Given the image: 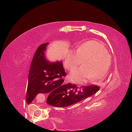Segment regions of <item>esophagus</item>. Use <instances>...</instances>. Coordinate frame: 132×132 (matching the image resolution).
<instances>
[{
  "label": "esophagus",
  "mask_w": 132,
  "mask_h": 132,
  "mask_svg": "<svg viewBox=\"0 0 132 132\" xmlns=\"http://www.w3.org/2000/svg\"><path fill=\"white\" fill-rule=\"evenodd\" d=\"M69 81H68V80H65L64 81V83L65 84H68V83H69Z\"/></svg>",
  "instance_id": "1"
}]
</instances>
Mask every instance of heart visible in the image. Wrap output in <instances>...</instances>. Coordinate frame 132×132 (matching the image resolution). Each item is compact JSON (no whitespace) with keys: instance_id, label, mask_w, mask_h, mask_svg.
Here are the masks:
<instances>
[{"instance_id":"obj_1","label":"heart","mask_w":132,"mask_h":132,"mask_svg":"<svg viewBox=\"0 0 132 132\" xmlns=\"http://www.w3.org/2000/svg\"><path fill=\"white\" fill-rule=\"evenodd\" d=\"M84 61L82 68L71 72L68 76L71 82L84 84L90 79L91 81H99L104 78L110 65V57L102 44L89 41L82 44L77 51H71L64 62L69 71L78 68Z\"/></svg>"}]
</instances>
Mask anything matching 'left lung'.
<instances>
[{
  "label": "left lung",
  "mask_w": 132,
  "mask_h": 132,
  "mask_svg": "<svg viewBox=\"0 0 132 132\" xmlns=\"http://www.w3.org/2000/svg\"><path fill=\"white\" fill-rule=\"evenodd\" d=\"M99 89V87L94 85L82 86L79 88L76 84L69 83L67 84L64 93L53 94V95L47 98L46 103L57 107H68L94 95Z\"/></svg>",
  "instance_id": "1"
}]
</instances>
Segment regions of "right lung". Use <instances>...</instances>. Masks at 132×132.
I'll return each mask as SVG.
<instances>
[{
  "label": "right lung",
  "mask_w": 132,
  "mask_h": 132,
  "mask_svg": "<svg viewBox=\"0 0 132 132\" xmlns=\"http://www.w3.org/2000/svg\"><path fill=\"white\" fill-rule=\"evenodd\" d=\"M48 43L39 46L33 56L29 75L26 99L31 103L38 94H61L65 92L67 84L63 77L66 75L62 61L50 62L47 60L45 53Z\"/></svg>",
  "instance_id": "obj_1"
}]
</instances>
